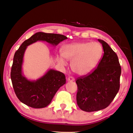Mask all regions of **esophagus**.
<instances>
[{"label":"esophagus","mask_w":133,"mask_h":133,"mask_svg":"<svg viewBox=\"0 0 133 133\" xmlns=\"http://www.w3.org/2000/svg\"><path fill=\"white\" fill-rule=\"evenodd\" d=\"M74 81V78L73 77H72V76H70L68 78V81H70V82H72Z\"/></svg>","instance_id":"1"}]
</instances>
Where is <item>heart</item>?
I'll use <instances>...</instances> for the list:
<instances>
[{"label":"heart","instance_id":"obj_1","mask_svg":"<svg viewBox=\"0 0 133 133\" xmlns=\"http://www.w3.org/2000/svg\"><path fill=\"white\" fill-rule=\"evenodd\" d=\"M103 46L97 42H80L65 45L62 48V54L71 61V67L75 73L87 75L95 70L102 57ZM62 65L66 64L62 57H58Z\"/></svg>","mask_w":133,"mask_h":133}]
</instances>
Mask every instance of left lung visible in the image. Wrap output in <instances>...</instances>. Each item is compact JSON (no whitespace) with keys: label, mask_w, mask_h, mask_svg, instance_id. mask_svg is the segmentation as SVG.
I'll use <instances>...</instances> for the list:
<instances>
[{"label":"left lung","mask_w":133,"mask_h":133,"mask_svg":"<svg viewBox=\"0 0 133 133\" xmlns=\"http://www.w3.org/2000/svg\"><path fill=\"white\" fill-rule=\"evenodd\" d=\"M98 41L102 45L104 52L97 67L91 73L76 80L77 105L87 112L106 108L120 88L121 66L117 54L107 42Z\"/></svg>","instance_id":"8db88e82"}]
</instances>
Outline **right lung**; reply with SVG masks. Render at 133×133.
<instances>
[{
	"label": "right lung",
	"mask_w": 133,
	"mask_h": 133,
	"mask_svg": "<svg viewBox=\"0 0 133 133\" xmlns=\"http://www.w3.org/2000/svg\"><path fill=\"white\" fill-rule=\"evenodd\" d=\"M66 39V36L62 34L36 32L23 42L16 51L11 70V79L16 95L21 102L34 108L46 107L51 103L60 87L66 82L65 74L53 70H49L36 81H30L23 77L22 75V64L27 46L37 41H46L57 45Z\"/></svg>",
	"instance_id": "right-lung-1"
}]
</instances>
